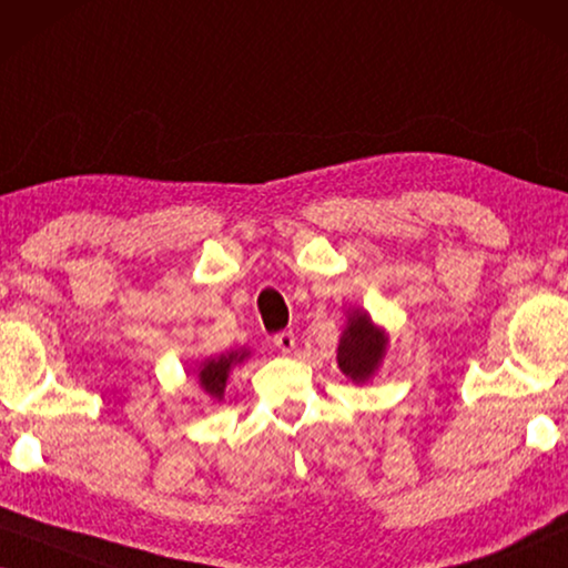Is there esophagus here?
Wrapping results in <instances>:
<instances>
[{
  "mask_svg": "<svg viewBox=\"0 0 568 568\" xmlns=\"http://www.w3.org/2000/svg\"><path fill=\"white\" fill-rule=\"evenodd\" d=\"M273 342H275V347L281 349L283 355H291L293 349H295V334H293V332H281V334H275Z\"/></svg>",
  "mask_w": 568,
  "mask_h": 568,
  "instance_id": "1",
  "label": "esophagus"
}]
</instances>
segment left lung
I'll use <instances>...</instances> for the list:
<instances>
[{
	"mask_svg": "<svg viewBox=\"0 0 568 568\" xmlns=\"http://www.w3.org/2000/svg\"><path fill=\"white\" fill-rule=\"evenodd\" d=\"M345 318V329H342L337 345V365L349 381L363 386L386 361L388 332L375 324L365 308L349 306Z\"/></svg>",
	"mask_w": 568,
	"mask_h": 568,
	"instance_id": "8db88e82",
	"label": "left lung"
}]
</instances>
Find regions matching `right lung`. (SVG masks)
I'll return each instance as SVG.
<instances>
[{"label":"right lung","instance_id":"obj_1","mask_svg":"<svg viewBox=\"0 0 568 568\" xmlns=\"http://www.w3.org/2000/svg\"><path fill=\"white\" fill-rule=\"evenodd\" d=\"M252 353L246 347L242 349H231V353H221V355H211L205 357L195 365V378H197V386H201L203 394L211 398L213 404H221L223 402V394H226V383H229V375L234 371L236 365H242L246 357Z\"/></svg>","mask_w":568,"mask_h":568}]
</instances>
